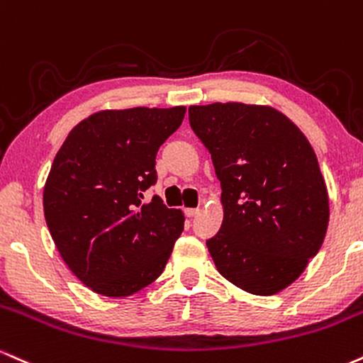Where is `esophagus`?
I'll return each mask as SVG.
<instances>
[{
	"instance_id": "esophagus-1",
	"label": "esophagus",
	"mask_w": 363,
	"mask_h": 363,
	"mask_svg": "<svg viewBox=\"0 0 363 363\" xmlns=\"http://www.w3.org/2000/svg\"><path fill=\"white\" fill-rule=\"evenodd\" d=\"M199 208H185V216L186 217H190V219H191V217H195V216H199Z\"/></svg>"
}]
</instances>
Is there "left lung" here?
<instances>
[{
	"label": "left lung",
	"mask_w": 363,
	"mask_h": 363,
	"mask_svg": "<svg viewBox=\"0 0 363 363\" xmlns=\"http://www.w3.org/2000/svg\"><path fill=\"white\" fill-rule=\"evenodd\" d=\"M189 118L223 189V225L207 240L217 270L255 296L284 291L318 255L330 220L314 149L272 106L191 105Z\"/></svg>",
	"instance_id": "1"
}]
</instances>
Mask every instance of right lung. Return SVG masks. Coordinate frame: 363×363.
Here are the masks:
<instances>
[{
	"label": "right lung",
	"mask_w": 363,
	"mask_h": 363,
	"mask_svg": "<svg viewBox=\"0 0 363 363\" xmlns=\"http://www.w3.org/2000/svg\"><path fill=\"white\" fill-rule=\"evenodd\" d=\"M185 106L101 110L67 134L44 186V216L69 270L93 292L127 297L163 274L185 217L155 185L157 149Z\"/></svg>",
	"instance_id": "obj_1"
}]
</instances>
